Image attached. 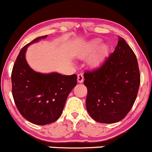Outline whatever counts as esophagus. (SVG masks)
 <instances>
[{"instance_id":"1","label":"esophagus","mask_w":152,"mask_h":152,"mask_svg":"<svg viewBox=\"0 0 152 152\" xmlns=\"http://www.w3.org/2000/svg\"><path fill=\"white\" fill-rule=\"evenodd\" d=\"M77 81H78V82H79V83H82V82H84L83 75L81 74V73H79V74L77 76Z\"/></svg>"}]
</instances>
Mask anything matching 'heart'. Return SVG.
I'll return each mask as SVG.
<instances>
[{"instance_id": "1", "label": "heart", "mask_w": 152, "mask_h": 152, "mask_svg": "<svg viewBox=\"0 0 152 152\" xmlns=\"http://www.w3.org/2000/svg\"><path fill=\"white\" fill-rule=\"evenodd\" d=\"M102 43L101 39H94L90 41L87 44L84 45L83 48L81 50L80 57L82 58H86L90 56L94 52V53L91 56L89 60V64L93 67L98 66L105 59L107 56L110 50V48L106 44Z\"/></svg>"}]
</instances>
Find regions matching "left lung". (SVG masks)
Listing matches in <instances>:
<instances>
[{"instance_id": "8db88e82", "label": "left lung", "mask_w": 152, "mask_h": 152, "mask_svg": "<svg viewBox=\"0 0 152 152\" xmlns=\"http://www.w3.org/2000/svg\"><path fill=\"white\" fill-rule=\"evenodd\" d=\"M86 108L95 121L115 123L132 109L140 83L134 53L119 36L115 50L99 68L84 73Z\"/></svg>"}]
</instances>
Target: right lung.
Returning a JSON list of instances; mask_svg holds the SVG:
<instances>
[{"mask_svg": "<svg viewBox=\"0 0 152 152\" xmlns=\"http://www.w3.org/2000/svg\"><path fill=\"white\" fill-rule=\"evenodd\" d=\"M47 37H38L23 47L12 72V96L16 107L26 120L39 126L54 123L59 118L69 94L77 83L76 74L40 73L28 64V47Z\"/></svg>", "mask_w": 152, "mask_h": 152, "instance_id": "obj_1", "label": "right lung"}]
</instances>
